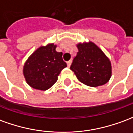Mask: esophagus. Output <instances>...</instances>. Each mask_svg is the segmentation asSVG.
<instances>
[{"label": "esophagus", "mask_w": 133, "mask_h": 133, "mask_svg": "<svg viewBox=\"0 0 133 133\" xmlns=\"http://www.w3.org/2000/svg\"><path fill=\"white\" fill-rule=\"evenodd\" d=\"M71 63H72V60H68V62H67V65H68V68L70 66Z\"/></svg>", "instance_id": "34e87169"}]
</instances>
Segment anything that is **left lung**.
Segmentation results:
<instances>
[{
    "instance_id": "8db88e82",
    "label": "left lung",
    "mask_w": 133,
    "mask_h": 133,
    "mask_svg": "<svg viewBox=\"0 0 133 133\" xmlns=\"http://www.w3.org/2000/svg\"><path fill=\"white\" fill-rule=\"evenodd\" d=\"M78 52L70 65L79 81L86 86L96 87L108 82L112 76L109 58L94 43H79Z\"/></svg>"
}]
</instances>
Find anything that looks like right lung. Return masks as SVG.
<instances>
[{
	"instance_id": "add662e5",
	"label": "right lung",
	"mask_w": 133,
	"mask_h": 133,
	"mask_svg": "<svg viewBox=\"0 0 133 133\" xmlns=\"http://www.w3.org/2000/svg\"><path fill=\"white\" fill-rule=\"evenodd\" d=\"M56 47L49 44L39 47L25 63L23 73L31 87L42 91L50 89L56 83L61 70L67 67L63 52H57Z\"/></svg>"
}]
</instances>
